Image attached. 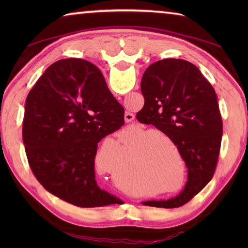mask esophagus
Returning <instances> with one entry per match:
<instances>
[{"mask_svg":"<svg viewBox=\"0 0 248 248\" xmlns=\"http://www.w3.org/2000/svg\"><path fill=\"white\" fill-rule=\"evenodd\" d=\"M134 120V115L131 114V112H125L124 114V121L125 123H131V121Z\"/></svg>","mask_w":248,"mask_h":248,"instance_id":"1","label":"esophagus"}]
</instances>
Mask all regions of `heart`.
Masks as SVG:
<instances>
[{
    "label": "heart",
    "mask_w": 248,
    "mask_h": 248,
    "mask_svg": "<svg viewBox=\"0 0 248 248\" xmlns=\"http://www.w3.org/2000/svg\"><path fill=\"white\" fill-rule=\"evenodd\" d=\"M136 139L138 140L130 150V158L135 159L124 173L128 180L143 186L171 185L177 179L179 173L175 153L179 158L184 176L185 166L182 154L170 136L159 130L136 125L127 131L124 140L125 143H131Z\"/></svg>",
    "instance_id": "heart-1"
}]
</instances>
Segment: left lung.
<instances>
[{
  "label": "left lung",
  "mask_w": 248,
  "mask_h": 248,
  "mask_svg": "<svg viewBox=\"0 0 248 248\" xmlns=\"http://www.w3.org/2000/svg\"><path fill=\"white\" fill-rule=\"evenodd\" d=\"M141 92L144 106L137 119L173 138L188 169V180L178 196L143 204L177 208L202 190L215 174L223 133L216 91L195 64L164 59L145 70Z\"/></svg>",
  "instance_id": "1"
}]
</instances>
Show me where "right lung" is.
<instances>
[{"mask_svg":"<svg viewBox=\"0 0 248 248\" xmlns=\"http://www.w3.org/2000/svg\"><path fill=\"white\" fill-rule=\"evenodd\" d=\"M124 109L96 65L63 59L45 71L25 104L23 141L46 190L81 208L121 203L95 179L98 142L124 124Z\"/></svg>","mask_w":248,"mask_h":248,"instance_id":"right-lung-1","label":"right lung"}]
</instances>
